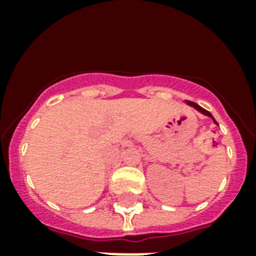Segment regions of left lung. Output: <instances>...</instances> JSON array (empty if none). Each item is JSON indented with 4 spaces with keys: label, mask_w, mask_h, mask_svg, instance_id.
Instances as JSON below:
<instances>
[{
    "label": "left lung",
    "mask_w": 256,
    "mask_h": 256,
    "mask_svg": "<svg viewBox=\"0 0 256 256\" xmlns=\"http://www.w3.org/2000/svg\"><path fill=\"white\" fill-rule=\"evenodd\" d=\"M187 104H190V106H192V108H196V110H198V112H202V114H204V116H210V118H212V120H214L215 124H216V120H214V116H211V112H207V110H204V108H200L199 104H194V102H191V100H187Z\"/></svg>",
    "instance_id": "8db88e82"
}]
</instances>
